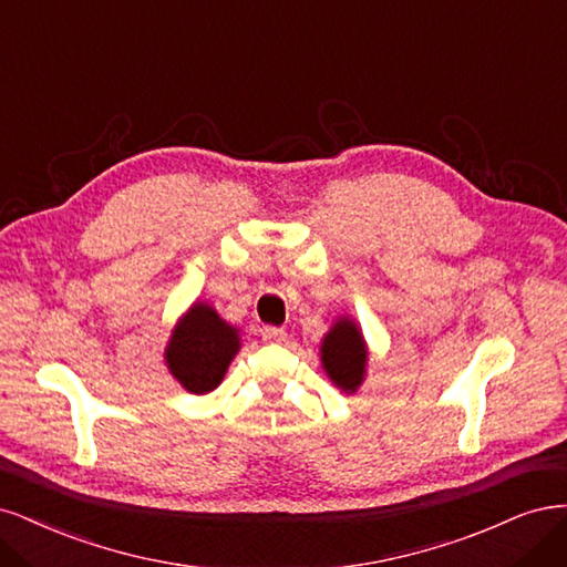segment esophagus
I'll return each instance as SVG.
<instances>
[{
    "label": "esophagus",
    "mask_w": 567,
    "mask_h": 567,
    "mask_svg": "<svg viewBox=\"0 0 567 567\" xmlns=\"http://www.w3.org/2000/svg\"><path fill=\"white\" fill-rule=\"evenodd\" d=\"M261 337L270 343H282L287 339V332L282 330V327H272V324H266L261 330Z\"/></svg>",
    "instance_id": "esophagus-1"
}]
</instances>
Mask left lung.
<instances>
[{"label":"left lung","mask_w":567,"mask_h":567,"mask_svg":"<svg viewBox=\"0 0 567 567\" xmlns=\"http://www.w3.org/2000/svg\"><path fill=\"white\" fill-rule=\"evenodd\" d=\"M368 360L370 349L360 324L351 316H339L320 341V362L324 374L343 393H355L368 377Z\"/></svg>","instance_id":"left-lung-1"}]
</instances>
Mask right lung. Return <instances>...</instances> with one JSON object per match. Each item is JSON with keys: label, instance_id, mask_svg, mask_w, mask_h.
<instances>
[{"label": "right lung", "instance_id": "obj_1", "mask_svg": "<svg viewBox=\"0 0 567 567\" xmlns=\"http://www.w3.org/2000/svg\"><path fill=\"white\" fill-rule=\"evenodd\" d=\"M240 330L226 322L207 301H193L174 324L164 346L169 374L188 393H212L224 381L233 358L240 353Z\"/></svg>", "mask_w": 567, "mask_h": 567}]
</instances>
